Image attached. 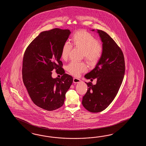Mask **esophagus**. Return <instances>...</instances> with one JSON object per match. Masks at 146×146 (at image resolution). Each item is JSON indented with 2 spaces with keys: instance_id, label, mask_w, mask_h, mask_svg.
Instances as JSON below:
<instances>
[{
  "instance_id": "obj_1",
  "label": "esophagus",
  "mask_w": 146,
  "mask_h": 146,
  "mask_svg": "<svg viewBox=\"0 0 146 146\" xmlns=\"http://www.w3.org/2000/svg\"><path fill=\"white\" fill-rule=\"evenodd\" d=\"M81 82V81L80 80V79L77 78H74L73 82L74 84H78V83H80Z\"/></svg>"
}]
</instances>
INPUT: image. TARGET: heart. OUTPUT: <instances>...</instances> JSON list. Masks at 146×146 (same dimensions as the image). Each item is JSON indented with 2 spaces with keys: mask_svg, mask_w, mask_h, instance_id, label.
Masks as SVG:
<instances>
[{
  "mask_svg": "<svg viewBox=\"0 0 146 146\" xmlns=\"http://www.w3.org/2000/svg\"><path fill=\"white\" fill-rule=\"evenodd\" d=\"M71 44L66 42L63 45L60 56L63 60L68 59L72 50V46L82 50V56L90 64H95L101 58L103 53L102 44L97 41L96 38L86 30H79L74 32L70 40ZM67 71L75 76L87 70L84 62H70L67 67Z\"/></svg>",
  "mask_w": 146,
  "mask_h": 146,
  "instance_id": "1",
  "label": "heart"
}]
</instances>
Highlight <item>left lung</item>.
I'll use <instances>...</instances> for the list:
<instances>
[{"mask_svg": "<svg viewBox=\"0 0 146 146\" xmlns=\"http://www.w3.org/2000/svg\"><path fill=\"white\" fill-rule=\"evenodd\" d=\"M96 32L103 43L102 55L95 68L84 77L92 80L96 78L97 81L95 85L86 82L88 88L82 101L84 108L92 113L102 111L112 103L121 86L125 70L121 48L104 31Z\"/></svg>", "mask_w": 146, "mask_h": 146, "instance_id": "left-lung-1", "label": "left lung"}]
</instances>
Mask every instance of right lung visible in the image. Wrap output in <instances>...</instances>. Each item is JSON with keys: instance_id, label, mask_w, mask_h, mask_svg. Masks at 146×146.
<instances>
[{"instance_id": "add662e5", "label": "right lung", "mask_w": 146, "mask_h": 146, "mask_svg": "<svg viewBox=\"0 0 146 146\" xmlns=\"http://www.w3.org/2000/svg\"><path fill=\"white\" fill-rule=\"evenodd\" d=\"M69 30L55 28L42 32L25 51L22 79L34 104L47 111L62 106L65 94L72 85V76L65 73L60 59L62 46L70 34ZM62 75L53 78V69Z\"/></svg>"}]
</instances>
